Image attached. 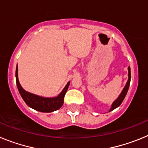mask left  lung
Segmentation results:
<instances>
[{
    "instance_id": "1",
    "label": "left lung",
    "mask_w": 148,
    "mask_h": 148,
    "mask_svg": "<svg viewBox=\"0 0 148 148\" xmlns=\"http://www.w3.org/2000/svg\"><path fill=\"white\" fill-rule=\"evenodd\" d=\"M130 78H131V74H130V66H129V67H128V79H127V82L126 83V85L125 86V87H124V89L122 90V91H121V92L120 93V95H119V97L113 102V104H112V105H111V108L110 109L109 112L113 110L116 109V108H117L118 107H119V106L121 105L123 100L125 99V96H126L127 92L128 89H129V87H130Z\"/></svg>"
}]
</instances>
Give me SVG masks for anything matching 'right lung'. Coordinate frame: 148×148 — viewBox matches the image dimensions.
Here are the masks:
<instances>
[{
  "label": "right lung",
  "instance_id": "add662e5",
  "mask_svg": "<svg viewBox=\"0 0 148 148\" xmlns=\"http://www.w3.org/2000/svg\"><path fill=\"white\" fill-rule=\"evenodd\" d=\"M18 65H17L16 71H15L17 87H18V91L20 92L22 99L29 108L37 111L43 112V113H51V112L57 110L61 108V106L64 104V98L67 91L70 82L66 84V85L63 89V90L60 92L58 96L53 98L42 97L40 95L27 92L21 87L19 80H18Z\"/></svg>",
  "mask_w": 148,
  "mask_h": 148
}]
</instances>
